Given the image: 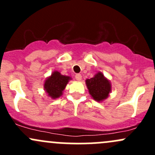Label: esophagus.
I'll return each mask as SVG.
<instances>
[{
  "mask_svg": "<svg viewBox=\"0 0 155 155\" xmlns=\"http://www.w3.org/2000/svg\"><path fill=\"white\" fill-rule=\"evenodd\" d=\"M75 77H76V80L80 81L81 79H82V75L79 74V73H77V74H76V76H75Z\"/></svg>",
  "mask_w": 155,
  "mask_h": 155,
  "instance_id": "esophagus-1",
  "label": "esophagus"
}]
</instances>
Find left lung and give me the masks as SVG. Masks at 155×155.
Listing matches in <instances>:
<instances>
[{
    "mask_svg": "<svg viewBox=\"0 0 155 155\" xmlns=\"http://www.w3.org/2000/svg\"><path fill=\"white\" fill-rule=\"evenodd\" d=\"M85 82L89 93L97 101H101L106 99L111 91L109 82L101 73H98L95 75L94 77L87 79Z\"/></svg>",
    "mask_w": 155,
    "mask_h": 155,
    "instance_id": "left-lung-1",
    "label": "left lung"
}]
</instances>
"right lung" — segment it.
<instances>
[{
  "instance_id": "1",
  "label": "right lung",
  "mask_w": 155,
  "mask_h": 155,
  "mask_svg": "<svg viewBox=\"0 0 155 155\" xmlns=\"http://www.w3.org/2000/svg\"><path fill=\"white\" fill-rule=\"evenodd\" d=\"M70 78L61 74L59 72L54 71L49 78L45 82L44 87L48 94L51 98L59 97L62 91L66 87Z\"/></svg>"
}]
</instances>
